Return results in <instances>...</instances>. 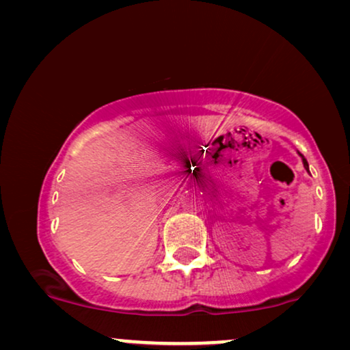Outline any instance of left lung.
<instances>
[{"label": "left lung", "mask_w": 350, "mask_h": 350, "mask_svg": "<svg viewBox=\"0 0 350 350\" xmlns=\"http://www.w3.org/2000/svg\"><path fill=\"white\" fill-rule=\"evenodd\" d=\"M303 163H304V167H306V170H308V172H309V166H308V161H306V159H304V158H303Z\"/></svg>", "instance_id": "obj_1"}]
</instances>
